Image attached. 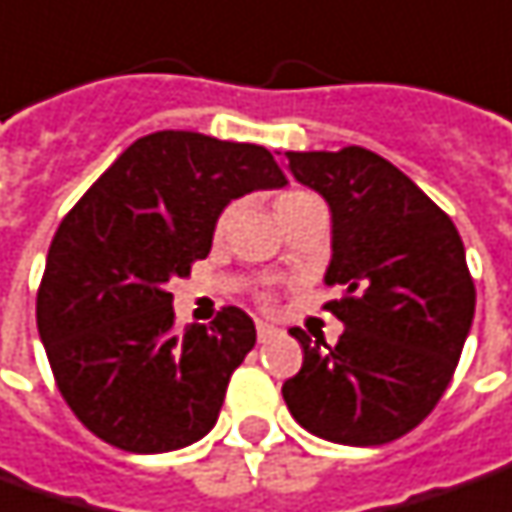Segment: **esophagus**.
I'll return each instance as SVG.
<instances>
[{"instance_id": "obj_1", "label": "esophagus", "mask_w": 512, "mask_h": 512, "mask_svg": "<svg viewBox=\"0 0 512 512\" xmlns=\"http://www.w3.org/2000/svg\"><path fill=\"white\" fill-rule=\"evenodd\" d=\"M274 331H277V328H274L272 323H263V320H257V340H260V343H266L269 337H274Z\"/></svg>"}]
</instances>
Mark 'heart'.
I'll return each instance as SVG.
<instances>
[{"label":"heart","mask_w":512,"mask_h":512,"mask_svg":"<svg viewBox=\"0 0 512 512\" xmlns=\"http://www.w3.org/2000/svg\"><path fill=\"white\" fill-rule=\"evenodd\" d=\"M314 201H317V198L309 195V192H283V195L277 198V215H280V221H283L289 212L300 209L303 203H314ZM226 221H229V212H223L221 218H218V226H215V232H218V235L226 229Z\"/></svg>","instance_id":"1"}]
</instances>
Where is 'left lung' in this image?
Masks as SVG:
<instances>
[{
	"mask_svg": "<svg viewBox=\"0 0 512 512\" xmlns=\"http://www.w3.org/2000/svg\"><path fill=\"white\" fill-rule=\"evenodd\" d=\"M289 172L331 209L326 303L337 345L291 334L303 368L283 382L291 416L314 436L371 448L394 442L445 394L476 311L456 226L391 161L362 147L286 152Z\"/></svg>",
	"mask_w": 512,
	"mask_h": 512,
	"instance_id": "left-lung-1",
	"label": "left lung"
}]
</instances>
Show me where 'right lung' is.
Wrapping results in <instances>:
<instances>
[{
    "label": "right lung",
    "instance_id": "obj_1",
    "mask_svg": "<svg viewBox=\"0 0 512 512\" xmlns=\"http://www.w3.org/2000/svg\"><path fill=\"white\" fill-rule=\"evenodd\" d=\"M286 184L266 147L161 130L133 141L70 209L47 252L36 326L87 431L167 453L215 428L255 323L229 306L212 326L178 331L167 283L209 255L235 198Z\"/></svg>",
    "mask_w": 512,
    "mask_h": 512
}]
</instances>
